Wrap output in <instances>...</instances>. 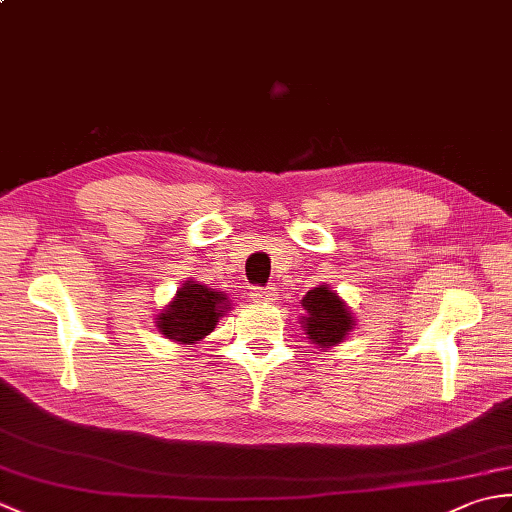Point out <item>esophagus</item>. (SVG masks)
<instances>
[{"instance_id": "34e87169", "label": "esophagus", "mask_w": 512, "mask_h": 512, "mask_svg": "<svg viewBox=\"0 0 512 512\" xmlns=\"http://www.w3.org/2000/svg\"><path fill=\"white\" fill-rule=\"evenodd\" d=\"M275 290L273 288H253L250 290V299L255 303H273L275 301Z\"/></svg>"}]
</instances>
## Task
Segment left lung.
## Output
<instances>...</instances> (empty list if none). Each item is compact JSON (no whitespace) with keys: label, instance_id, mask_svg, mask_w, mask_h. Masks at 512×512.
<instances>
[{"label":"left lung","instance_id":"left-lung-1","mask_svg":"<svg viewBox=\"0 0 512 512\" xmlns=\"http://www.w3.org/2000/svg\"><path fill=\"white\" fill-rule=\"evenodd\" d=\"M301 306L306 310V317H301V328L310 343L321 347V350L343 343L356 325L354 312L339 297V292L330 286L310 290L301 299Z\"/></svg>","mask_w":512,"mask_h":512}]
</instances>
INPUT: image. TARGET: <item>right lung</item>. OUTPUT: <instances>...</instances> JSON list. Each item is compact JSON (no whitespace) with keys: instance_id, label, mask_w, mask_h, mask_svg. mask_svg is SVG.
<instances>
[{"instance_id":"right-lung-1","label":"right lung","mask_w":512,"mask_h":512,"mask_svg":"<svg viewBox=\"0 0 512 512\" xmlns=\"http://www.w3.org/2000/svg\"><path fill=\"white\" fill-rule=\"evenodd\" d=\"M228 310H231V299L226 297V292H217L189 279L169 301V306L156 314L154 323L165 339L191 347L209 336Z\"/></svg>"}]
</instances>
